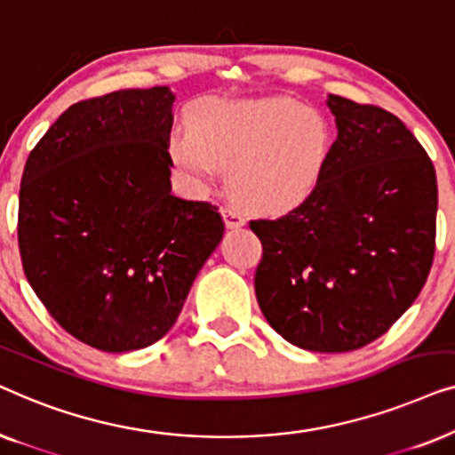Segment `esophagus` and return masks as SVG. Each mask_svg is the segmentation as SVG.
I'll return each instance as SVG.
<instances>
[{
  "label": "esophagus",
  "instance_id": "esophagus-1",
  "mask_svg": "<svg viewBox=\"0 0 455 455\" xmlns=\"http://www.w3.org/2000/svg\"><path fill=\"white\" fill-rule=\"evenodd\" d=\"M221 215H223V221H226V226L229 229L242 228L246 223L244 215H242V211L238 207H232V204H226V207H221Z\"/></svg>",
  "mask_w": 455,
  "mask_h": 455
}]
</instances>
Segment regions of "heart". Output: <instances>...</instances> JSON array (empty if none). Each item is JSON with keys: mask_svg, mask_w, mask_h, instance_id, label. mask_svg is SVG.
I'll return each instance as SVG.
<instances>
[{"mask_svg": "<svg viewBox=\"0 0 455 455\" xmlns=\"http://www.w3.org/2000/svg\"><path fill=\"white\" fill-rule=\"evenodd\" d=\"M333 147L327 116L290 97L207 99L190 128L173 130L170 157L196 186L229 167V186L246 207L283 213L313 195Z\"/></svg>", "mask_w": 455, "mask_h": 455, "instance_id": "1", "label": "heart"}]
</instances>
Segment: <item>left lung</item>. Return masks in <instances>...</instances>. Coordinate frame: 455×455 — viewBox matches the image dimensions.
Here are the masks:
<instances>
[{
    "label": "left lung",
    "mask_w": 455,
    "mask_h": 455,
    "mask_svg": "<svg viewBox=\"0 0 455 455\" xmlns=\"http://www.w3.org/2000/svg\"><path fill=\"white\" fill-rule=\"evenodd\" d=\"M325 173L300 207L251 221L263 244L254 291L269 325L302 350L352 352L383 335L425 285L437 176L400 117L327 97Z\"/></svg>",
    "instance_id": "left-lung-1"
}]
</instances>
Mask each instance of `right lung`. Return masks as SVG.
I'll return each instance as SVG.
<instances>
[{"instance_id":"1","label":"right lung","mask_w":455,"mask_h":455,"mask_svg":"<svg viewBox=\"0 0 455 455\" xmlns=\"http://www.w3.org/2000/svg\"><path fill=\"white\" fill-rule=\"evenodd\" d=\"M173 101L153 86L74 103L24 165V273L49 315L97 350L164 338L223 238L217 207L172 195Z\"/></svg>"}]
</instances>
